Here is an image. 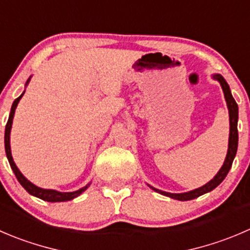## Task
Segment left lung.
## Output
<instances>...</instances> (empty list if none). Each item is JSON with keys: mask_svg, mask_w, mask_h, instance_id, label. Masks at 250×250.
<instances>
[{"mask_svg": "<svg viewBox=\"0 0 250 250\" xmlns=\"http://www.w3.org/2000/svg\"><path fill=\"white\" fill-rule=\"evenodd\" d=\"M212 78L216 79L220 84H221V88L224 90L225 99H226L227 107H229V150H227L226 159H225L224 165L220 168V171L217 172L216 176L211 179L210 182H208L205 186L200 187V188H197L194 190H190V192L187 193H167L162 192V190L156 189L154 187H150L155 192L160 193L162 195H166V197L172 198V199L181 200V202H184V200H192L195 199V198L200 197V195L205 194L208 192H211L212 189H215L220 183L225 179V177L229 173V168L232 166V162H233L234 156H236L237 152V146H238V129H237V122H238V105L234 101L233 96H232L231 90H229V86L227 84V82L225 81L224 77L221 74H214Z\"/></svg>", "mask_w": 250, "mask_h": 250, "instance_id": "left-lung-1", "label": "left lung"}]
</instances>
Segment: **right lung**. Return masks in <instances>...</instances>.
<instances>
[{"label":"right lung","instance_id":"obj_1","mask_svg":"<svg viewBox=\"0 0 250 250\" xmlns=\"http://www.w3.org/2000/svg\"><path fill=\"white\" fill-rule=\"evenodd\" d=\"M29 81H30V79H28L26 84L29 83ZM24 93H25V91H24ZM24 93L21 94L19 98H17L16 100H14L13 105H12V108H11V113H9V118H8V121H7L6 130H4V149H6V155H7V159H8L9 165H11L12 169H13V172H14V174H16L18 182L21 184V186H23V188L26 190V192L29 193V194L34 195V197H36V198H40V199L45 200V202H51V203L68 202V200L74 199V198H77L78 195H81L82 193H83L89 186H90V183L86 184L85 187H83V188H81V189L76 190V192H68V193H67V192H58V190H53V189H43V188L36 187L35 184H33L30 181H28V179H26L25 177L21 174V172L19 171L18 167L16 166V164H14L13 157H12V154H11V145H9V134H11L12 122H13V117H14V112H16L17 105H18L19 100H21V96L24 95Z\"/></svg>","mask_w":250,"mask_h":250}]
</instances>
